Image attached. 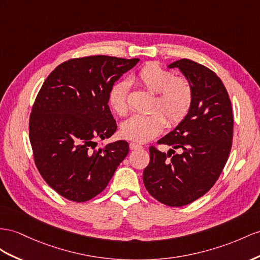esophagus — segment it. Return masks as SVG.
<instances>
[{"instance_id": "esophagus-1", "label": "esophagus", "mask_w": 260, "mask_h": 260, "mask_svg": "<svg viewBox=\"0 0 260 260\" xmlns=\"http://www.w3.org/2000/svg\"><path fill=\"white\" fill-rule=\"evenodd\" d=\"M129 148H131L132 150H135V149H142V148H143V146H142V145H139V144H137V143L132 142V143L129 144Z\"/></svg>"}]
</instances>
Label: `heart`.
Instances as JSON below:
<instances>
[{
    "instance_id": "heart-1",
    "label": "heart",
    "mask_w": 260,
    "mask_h": 260,
    "mask_svg": "<svg viewBox=\"0 0 260 260\" xmlns=\"http://www.w3.org/2000/svg\"><path fill=\"white\" fill-rule=\"evenodd\" d=\"M135 80L144 88L156 93L152 110H160L167 116L169 125H178L188 115L193 102V88L188 79L175 77L174 72L159 63L148 62L138 71ZM128 82L119 80L109 91V104L118 115H125L128 111ZM166 123L167 121L159 111L136 114L122 123L121 134L126 139L146 143L160 134Z\"/></svg>"
}]
</instances>
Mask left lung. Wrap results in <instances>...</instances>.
I'll list each match as a JSON object with an SVG mask.
<instances>
[{
  "label": "left lung",
  "instance_id": "8db88e82",
  "mask_svg": "<svg viewBox=\"0 0 260 260\" xmlns=\"http://www.w3.org/2000/svg\"><path fill=\"white\" fill-rule=\"evenodd\" d=\"M168 68H178L189 80L193 102L183 121L158 141L170 146L167 154L149 147L143 180L159 202L183 206L204 196L221 175L232 148L234 118L229 93L215 72L190 59Z\"/></svg>",
  "mask_w": 260,
  "mask_h": 260
}]
</instances>
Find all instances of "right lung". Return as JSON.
Returning a JSON list of instances; mask_svg holds the SVG:
<instances>
[{
    "mask_svg": "<svg viewBox=\"0 0 260 260\" xmlns=\"http://www.w3.org/2000/svg\"><path fill=\"white\" fill-rule=\"evenodd\" d=\"M139 61L111 56L70 59L45 80L29 117L35 165L61 197L85 202L106 188L124 158L127 142L95 148L117 125L109 108L111 86Z\"/></svg>",
    "mask_w": 260,
    "mask_h": 260,
    "instance_id": "1",
    "label": "right lung"
}]
</instances>
